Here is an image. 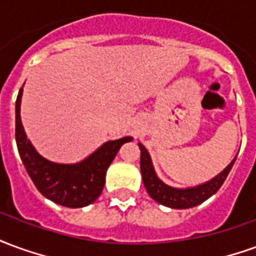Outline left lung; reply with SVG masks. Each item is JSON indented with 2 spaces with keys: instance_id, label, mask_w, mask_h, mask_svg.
Masks as SVG:
<instances>
[{
  "instance_id": "left-lung-1",
  "label": "left lung",
  "mask_w": 256,
  "mask_h": 256,
  "mask_svg": "<svg viewBox=\"0 0 256 256\" xmlns=\"http://www.w3.org/2000/svg\"><path fill=\"white\" fill-rule=\"evenodd\" d=\"M140 150H141V159H140V167H141V176H142V182L145 185L146 192L150 196L158 203L163 204L166 207L172 208H190L198 204H202L207 198H211L218 189L225 182L228 174L232 170V167L236 162V158L233 159L229 166L226 167L224 172L218 174L216 177L212 178L208 182L198 185L196 188L189 189H176L163 184L156 177L155 170L150 162V154L146 152L144 145L138 144Z\"/></svg>"
}]
</instances>
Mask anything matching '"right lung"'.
I'll list each match as a JSON object with an SVG mask.
<instances>
[{"mask_svg":"<svg viewBox=\"0 0 256 256\" xmlns=\"http://www.w3.org/2000/svg\"><path fill=\"white\" fill-rule=\"evenodd\" d=\"M23 88L16 98V144L26 170L40 192L54 203L79 208L89 206L98 198L106 184V172L118 150L132 137L108 141L93 155L76 164H56L36 154L26 137L20 120V100Z\"/></svg>","mask_w":256,"mask_h":256,"instance_id":"add662e5","label":"right lung"}]
</instances>
